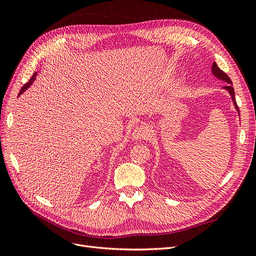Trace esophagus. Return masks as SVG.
Here are the masks:
<instances>
[{"label": "esophagus", "mask_w": 256, "mask_h": 256, "mask_svg": "<svg viewBox=\"0 0 256 256\" xmlns=\"http://www.w3.org/2000/svg\"><path fill=\"white\" fill-rule=\"evenodd\" d=\"M148 136H150V130L144 126H140L132 131V134H131V138H132L134 141L145 140Z\"/></svg>", "instance_id": "obj_1"}]
</instances>
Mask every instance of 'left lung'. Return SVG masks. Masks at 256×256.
Returning <instances> with one entry per match:
<instances>
[{
	"instance_id": "left-lung-1",
	"label": "left lung",
	"mask_w": 256,
	"mask_h": 256,
	"mask_svg": "<svg viewBox=\"0 0 256 256\" xmlns=\"http://www.w3.org/2000/svg\"><path fill=\"white\" fill-rule=\"evenodd\" d=\"M212 76H214V78H216L218 80H220V81H223V82H226V85H224V86L222 88L224 90H226L228 94H230V98H232V102H233V104H234V106H235V109H236V111H237V113H238V116H240V113H239V109H238V106H237V104H236V98H235V90H234V88H233V83H232V81H230V79L228 78V76L226 74V72H223L221 69L218 67V65H216L214 62L212 63Z\"/></svg>"
}]
</instances>
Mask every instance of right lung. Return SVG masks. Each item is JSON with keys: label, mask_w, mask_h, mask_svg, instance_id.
I'll return each mask as SVG.
<instances>
[{"label": "right lung", "mask_w": 256, "mask_h": 256, "mask_svg": "<svg viewBox=\"0 0 256 256\" xmlns=\"http://www.w3.org/2000/svg\"><path fill=\"white\" fill-rule=\"evenodd\" d=\"M36 76H37V72H35V74L32 76V78H30V80L26 84L23 85L22 88H21V90L19 92V95H18V97H19V96H21V95L23 94V92H24L28 88H30V85H32V84L34 83V81H35V79H36Z\"/></svg>", "instance_id": "1"}]
</instances>
